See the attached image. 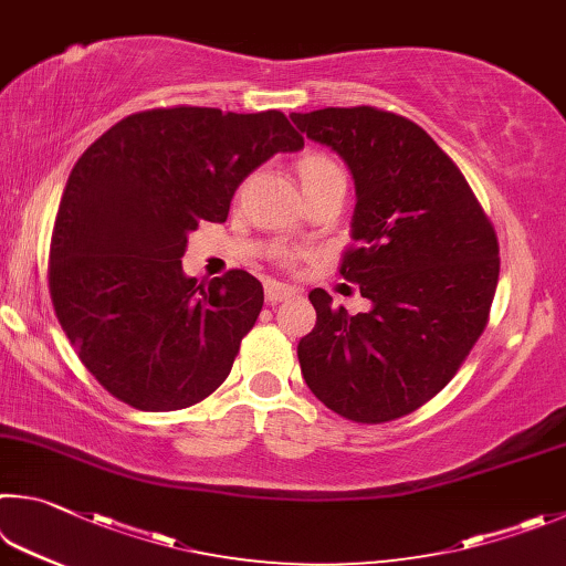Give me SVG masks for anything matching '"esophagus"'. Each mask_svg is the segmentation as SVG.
Segmentation results:
<instances>
[{
  "instance_id": "1",
  "label": "esophagus",
  "mask_w": 566,
  "mask_h": 566,
  "mask_svg": "<svg viewBox=\"0 0 566 566\" xmlns=\"http://www.w3.org/2000/svg\"><path fill=\"white\" fill-rule=\"evenodd\" d=\"M298 293L293 289V285H285V283H277V281H265V301L275 305L281 301H289L293 298V295Z\"/></svg>"
}]
</instances>
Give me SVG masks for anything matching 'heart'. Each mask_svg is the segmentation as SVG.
Wrapping results in <instances>:
<instances>
[{
	"label": "heart",
	"mask_w": 566,
	"mask_h": 566,
	"mask_svg": "<svg viewBox=\"0 0 566 566\" xmlns=\"http://www.w3.org/2000/svg\"><path fill=\"white\" fill-rule=\"evenodd\" d=\"M295 171H298L303 188L315 186L321 181H328V178H335V176H343L338 164H335L333 158H328L325 154H305V156H301L298 164H295Z\"/></svg>",
	"instance_id": "b5f03b06"
}]
</instances>
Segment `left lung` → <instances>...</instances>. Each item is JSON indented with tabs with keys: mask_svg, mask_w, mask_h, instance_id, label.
I'll list each match as a JSON object with an SVG mask.
<instances>
[{
	"mask_svg": "<svg viewBox=\"0 0 566 566\" xmlns=\"http://www.w3.org/2000/svg\"><path fill=\"white\" fill-rule=\"evenodd\" d=\"M333 148L355 181L340 275L368 313L308 293L315 328L301 338L303 380L325 408L388 422L434 398L488 325L500 277L494 228L452 158L410 118L373 106L291 114Z\"/></svg>",
	"mask_w": 566,
	"mask_h": 566,
	"instance_id": "obj_1",
	"label": "left lung"
}]
</instances>
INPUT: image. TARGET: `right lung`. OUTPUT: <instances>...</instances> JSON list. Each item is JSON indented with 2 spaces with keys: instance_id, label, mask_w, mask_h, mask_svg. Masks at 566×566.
Wrapping results in <instances>:
<instances>
[{
  "instance_id": "obj_1",
  "label": "right lung",
  "mask_w": 566,
  "mask_h": 566,
  "mask_svg": "<svg viewBox=\"0 0 566 566\" xmlns=\"http://www.w3.org/2000/svg\"><path fill=\"white\" fill-rule=\"evenodd\" d=\"M301 148L281 112L176 106L126 116L74 164L54 221L49 291L78 360L114 398L181 410L228 378L263 308V285L245 271L188 277V233L223 223L248 174Z\"/></svg>"
}]
</instances>
